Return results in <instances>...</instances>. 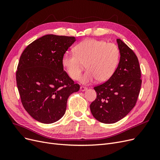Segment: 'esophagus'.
Returning <instances> with one entry per match:
<instances>
[{"mask_svg": "<svg viewBox=\"0 0 160 160\" xmlns=\"http://www.w3.org/2000/svg\"><path fill=\"white\" fill-rule=\"evenodd\" d=\"M80 89L81 91H86L87 89H88V88H86V87H85V86H81Z\"/></svg>", "mask_w": 160, "mask_h": 160, "instance_id": "obj_1", "label": "esophagus"}]
</instances>
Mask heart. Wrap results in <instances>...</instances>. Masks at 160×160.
Masks as SVG:
<instances>
[{
	"label": "heart",
	"instance_id": "heart-1",
	"mask_svg": "<svg viewBox=\"0 0 160 160\" xmlns=\"http://www.w3.org/2000/svg\"><path fill=\"white\" fill-rule=\"evenodd\" d=\"M119 59V50L112 42L89 39L80 42L75 52H65L62 65L72 79H78L85 68L88 69L80 78L83 83H90L97 79L104 82L112 76Z\"/></svg>",
	"mask_w": 160,
	"mask_h": 160
}]
</instances>
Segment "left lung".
I'll use <instances>...</instances> for the list:
<instances>
[{
    "label": "left lung",
    "mask_w": 160,
    "mask_h": 160,
    "mask_svg": "<svg viewBox=\"0 0 160 160\" xmlns=\"http://www.w3.org/2000/svg\"><path fill=\"white\" fill-rule=\"evenodd\" d=\"M118 67L109 80L94 87L97 98L90 105L93 117L103 123H114L125 117L136 104L142 85L141 69L135 52L117 39Z\"/></svg>",
    "instance_id": "1"
}]
</instances>
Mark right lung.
<instances>
[{"mask_svg":"<svg viewBox=\"0 0 160 160\" xmlns=\"http://www.w3.org/2000/svg\"><path fill=\"white\" fill-rule=\"evenodd\" d=\"M76 41L74 37L47 35L34 41L19 59L16 80L24 108L42 123H52L64 115L67 99L78 91L62 65V57Z\"/></svg>","mask_w":160,"mask_h":160,"instance_id":"right-lung-1","label":"right lung"}]
</instances>
